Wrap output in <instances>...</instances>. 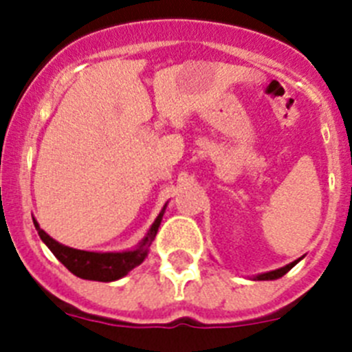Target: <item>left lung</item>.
<instances>
[{
  "instance_id": "8db88e82",
  "label": "left lung",
  "mask_w": 352,
  "mask_h": 352,
  "mask_svg": "<svg viewBox=\"0 0 352 352\" xmlns=\"http://www.w3.org/2000/svg\"><path fill=\"white\" fill-rule=\"evenodd\" d=\"M300 261H301V257H300V259H296V261H292V263L285 264V266H282V268H278V270H273V272H266V273H261V275H256V276H254V280H276V278L284 276L285 273L289 272V270L294 268V266H296Z\"/></svg>"
}]
</instances>
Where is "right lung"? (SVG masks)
<instances>
[{
  "instance_id": "add662e5",
  "label": "right lung",
  "mask_w": 352,
  "mask_h": 352,
  "mask_svg": "<svg viewBox=\"0 0 352 352\" xmlns=\"http://www.w3.org/2000/svg\"><path fill=\"white\" fill-rule=\"evenodd\" d=\"M166 206L162 208L155 222L148 229L144 238L139 241V245L132 250L123 252H88V250H77V248L67 247L61 245L60 241H56L54 238L47 234V232L40 229L38 222L33 219L35 229L38 231L40 239L47 245L49 250L56 256V259L63 264L68 272H72L79 278L84 280H96V282H114L120 280L123 276L129 275L135 266L142 263L148 257L149 245L153 243L155 236H157L158 227H160L162 217L166 213Z\"/></svg>"
}]
</instances>
